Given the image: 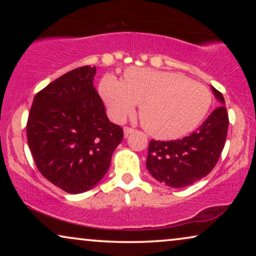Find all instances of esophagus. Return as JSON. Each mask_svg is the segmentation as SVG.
I'll use <instances>...</instances> for the list:
<instances>
[{
    "label": "esophagus",
    "mask_w": 256,
    "mask_h": 256,
    "mask_svg": "<svg viewBox=\"0 0 256 256\" xmlns=\"http://www.w3.org/2000/svg\"><path fill=\"white\" fill-rule=\"evenodd\" d=\"M132 132H134V129L130 128V127H124V132L126 138H127V136H128L129 134H132Z\"/></svg>",
    "instance_id": "34e87169"
}]
</instances>
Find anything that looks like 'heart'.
<instances>
[{
	"mask_svg": "<svg viewBox=\"0 0 256 256\" xmlns=\"http://www.w3.org/2000/svg\"><path fill=\"white\" fill-rule=\"evenodd\" d=\"M100 94L110 116L124 120L140 104L143 127L154 138L174 140L194 132L204 121L212 104L208 87L177 72L130 68L124 79L106 74Z\"/></svg>",
	"mask_w": 256,
	"mask_h": 256,
	"instance_id": "1",
	"label": "heart"
}]
</instances>
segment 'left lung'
Returning a JSON list of instances; mask_svg holds the SVG:
<instances>
[{"instance_id":"8db88e82","label":"left lung","mask_w":256,"mask_h":256,"mask_svg":"<svg viewBox=\"0 0 256 256\" xmlns=\"http://www.w3.org/2000/svg\"><path fill=\"white\" fill-rule=\"evenodd\" d=\"M222 106L216 107L191 135L174 141L152 140L146 169L160 183L171 188H185L211 172L225 146L228 129L222 94L211 87Z\"/></svg>"}]
</instances>
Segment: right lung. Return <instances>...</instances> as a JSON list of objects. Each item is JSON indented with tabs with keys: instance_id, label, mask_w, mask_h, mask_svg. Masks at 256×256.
Instances as JSON below:
<instances>
[{
	"instance_id": "obj_1",
	"label": "right lung",
	"mask_w": 256,
	"mask_h": 256,
	"mask_svg": "<svg viewBox=\"0 0 256 256\" xmlns=\"http://www.w3.org/2000/svg\"><path fill=\"white\" fill-rule=\"evenodd\" d=\"M96 72V66H82L48 84L36 94L28 118V143L37 169L68 194L99 183L124 138L94 88Z\"/></svg>"
}]
</instances>
